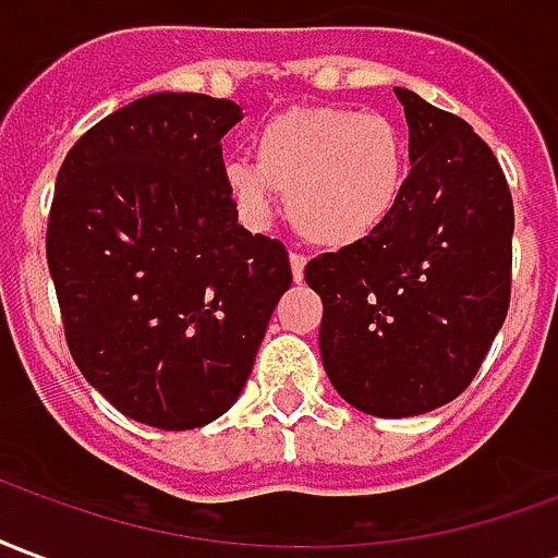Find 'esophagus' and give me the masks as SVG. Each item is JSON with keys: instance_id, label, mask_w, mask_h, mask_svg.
Segmentation results:
<instances>
[{"instance_id": "obj_1", "label": "esophagus", "mask_w": 558, "mask_h": 558, "mask_svg": "<svg viewBox=\"0 0 558 558\" xmlns=\"http://www.w3.org/2000/svg\"><path fill=\"white\" fill-rule=\"evenodd\" d=\"M304 266H307V259L302 254H290V268H292V280L299 283L304 278Z\"/></svg>"}]
</instances>
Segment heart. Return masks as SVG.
<instances>
[{"label": "heart", "mask_w": 558, "mask_h": 558, "mask_svg": "<svg viewBox=\"0 0 558 558\" xmlns=\"http://www.w3.org/2000/svg\"><path fill=\"white\" fill-rule=\"evenodd\" d=\"M254 160H227L223 187L251 227H268L278 191L292 227L326 251H347L386 227L407 184V148L386 116L302 107L275 116Z\"/></svg>", "instance_id": "obj_1"}]
</instances>
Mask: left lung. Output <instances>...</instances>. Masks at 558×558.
<instances>
[{"label":"left lung","mask_w":558,"mask_h":558,"mask_svg":"<svg viewBox=\"0 0 558 558\" xmlns=\"http://www.w3.org/2000/svg\"><path fill=\"white\" fill-rule=\"evenodd\" d=\"M412 170L374 239L307 263L323 299L319 355L355 410L410 418L445 407L478 374L508 314L514 203L472 128L410 89Z\"/></svg>","instance_id":"left-lung-1"}]
</instances>
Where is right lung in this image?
Masks as SVG:
<instances>
[{"label":"right lung","mask_w":558,"mask_h":558,"mask_svg":"<svg viewBox=\"0 0 558 558\" xmlns=\"http://www.w3.org/2000/svg\"><path fill=\"white\" fill-rule=\"evenodd\" d=\"M242 107L158 92L68 151L47 266L68 350L128 418L194 430L242 395L280 295L287 247L251 235L223 187L220 137Z\"/></svg>","instance_id":"add662e5"}]
</instances>
